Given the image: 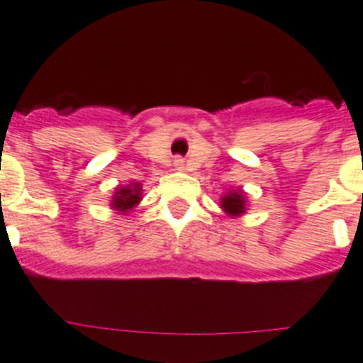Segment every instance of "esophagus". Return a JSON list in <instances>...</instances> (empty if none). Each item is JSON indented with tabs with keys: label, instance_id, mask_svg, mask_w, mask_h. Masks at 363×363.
Listing matches in <instances>:
<instances>
[{
	"label": "esophagus",
	"instance_id": "34e87169",
	"mask_svg": "<svg viewBox=\"0 0 363 363\" xmlns=\"http://www.w3.org/2000/svg\"><path fill=\"white\" fill-rule=\"evenodd\" d=\"M173 164H175L177 169H182V167H184V160H182V158H175V160H173Z\"/></svg>",
	"mask_w": 363,
	"mask_h": 363
}]
</instances>
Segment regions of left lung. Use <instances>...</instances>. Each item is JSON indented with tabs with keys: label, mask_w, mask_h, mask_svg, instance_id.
Segmentation results:
<instances>
[{
	"label": "left lung",
	"mask_w": 363,
	"mask_h": 363,
	"mask_svg": "<svg viewBox=\"0 0 363 363\" xmlns=\"http://www.w3.org/2000/svg\"><path fill=\"white\" fill-rule=\"evenodd\" d=\"M221 208L228 216H242L245 212V194L242 190L228 191L227 196L221 197Z\"/></svg>",
	"instance_id": "left-lung-1"
}]
</instances>
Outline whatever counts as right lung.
Instances as JSON below:
<instances>
[{"label":"right lung","mask_w":363,"mask_h":363,"mask_svg":"<svg viewBox=\"0 0 363 363\" xmlns=\"http://www.w3.org/2000/svg\"><path fill=\"white\" fill-rule=\"evenodd\" d=\"M140 201H142V186L138 182H133L129 186H120L114 191L111 206L121 214H127L129 210L138 205Z\"/></svg>","instance_id":"add662e5"}]
</instances>
